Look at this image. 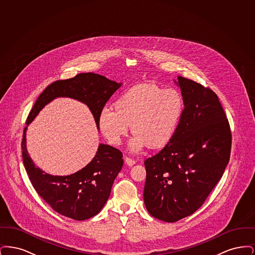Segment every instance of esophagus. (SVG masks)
Returning <instances> with one entry per match:
<instances>
[{"label":"esophagus","instance_id":"1","mask_svg":"<svg viewBox=\"0 0 255 255\" xmlns=\"http://www.w3.org/2000/svg\"><path fill=\"white\" fill-rule=\"evenodd\" d=\"M125 162L127 163V165H129V166H132V165H133V164L135 163V160H133V158L126 157V158H125Z\"/></svg>","mask_w":255,"mask_h":255}]
</instances>
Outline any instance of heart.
Returning a JSON list of instances; mask_svg holds the SVG:
<instances>
[{"instance_id":"b5f03b06","label":"heart","mask_w":255,"mask_h":255,"mask_svg":"<svg viewBox=\"0 0 255 255\" xmlns=\"http://www.w3.org/2000/svg\"><path fill=\"white\" fill-rule=\"evenodd\" d=\"M184 108V98L178 90L142 83L123 92L114 103L115 110H101L98 128L110 143L120 145L132 126L134 136L130 147L133 152L146 146L158 149L174 136Z\"/></svg>"}]
</instances>
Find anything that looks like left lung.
I'll return each instance as SVG.
<instances>
[{
  "instance_id": "8db88e82",
  "label": "left lung",
  "mask_w": 255,
  "mask_h": 255,
  "mask_svg": "<svg viewBox=\"0 0 255 255\" xmlns=\"http://www.w3.org/2000/svg\"><path fill=\"white\" fill-rule=\"evenodd\" d=\"M177 84L185 102L179 127L169 142L144 161L146 208L168 223L203 206L221 180L231 150L230 123L217 95L182 76Z\"/></svg>"
}]
</instances>
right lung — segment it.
<instances>
[{
  "mask_svg": "<svg viewBox=\"0 0 255 255\" xmlns=\"http://www.w3.org/2000/svg\"><path fill=\"white\" fill-rule=\"evenodd\" d=\"M122 86L97 73H79L73 78L48 86L37 98L26 119V126L39 112L56 97H71L90 108L98 129V117L110 97ZM24 127L22 155L24 168L38 195L53 210L76 221L96 216L106 204L112 185L123 166L122 153L117 148L99 144L97 154L82 168L69 176H52L35 166L25 144Z\"/></svg>",
  "mask_w": 255,
  "mask_h": 255,
  "instance_id": "1",
  "label": "right lung"
}]
</instances>
